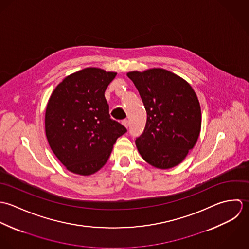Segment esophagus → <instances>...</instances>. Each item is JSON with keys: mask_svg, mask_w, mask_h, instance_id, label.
<instances>
[{"mask_svg": "<svg viewBox=\"0 0 249 249\" xmlns=\"http://www.w3.org/2000/svg\"><path fill=\"white\" fill-rule=\"evenodd\" d=\"M122 124L126 127V128H128L129 127V121L127 120V119H124V120H122Z\"/></svg>", "mask_w": 249, "mask_h": 249, "instance_id": "1", "label": "esophagus"}]
</instances>
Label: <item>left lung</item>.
<instances>
[{
	"instance_id": "left-lung-1",
	"label": "left lung",
	"mask_w": 249,
	"mask_h": 249,
	"mask_svg": "<svg viewBox=\"0 0 249 249\" xmlns=\"http://www.w3.org/2000/svg\"><path fill=\"white\" fill-rule=\"evenodd\" d=\"M143 102L147 120L136 145L143 160L160 169L176 166L198 140L201 108L181 77L161 68L127 73Z\"/></svg>"
}]
</instances>
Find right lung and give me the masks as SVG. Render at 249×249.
<instances>
[{"label":"right lung","instance_id":"1","mask_svg":"<svg viewBox=\"0 0 249 249\" xmlns=\"http://www.w3.org/2000/svg\"><path fill=\"white\" fill-rule=\"evenodd\" d=\"M115 72L88 67L67 76L48 101L45 132L51 149L71 172L91 175L110 156L116 140L127 132L110 118L105 91Z\"/></svg>","mask_w":249,"mask_h":249}]
</instances>
